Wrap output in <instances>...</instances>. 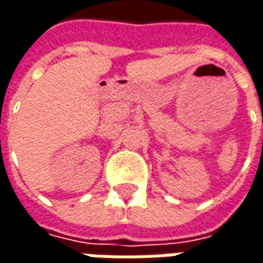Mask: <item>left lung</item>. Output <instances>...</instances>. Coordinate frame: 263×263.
I'll use <instances>...</instances> for the list:
<instances>
[{
    "instance_id": "8db88e82",
    "label": "left lung",
    "mask_w": 263,
    "mask_h": 263,
    "mask_svg": "<svg viewBox=\"0 0 263 263\" xmlns=\"http://www.w3.org/2000/svg\"><path fill=\"white\" fill-rule=\"evenodd\" d=\"M262 121H263V120H262Z\"/></svg>"
}]
</instances>
